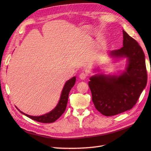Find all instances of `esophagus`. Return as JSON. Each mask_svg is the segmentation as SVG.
<instances>
[{"instance_id":"1","label":"esophagus","mask_w":151,"mask_h":151,"mask_svg":"<svg viewBox=\"0 0 151 151\" xmlns=\"http://www.w3.org/2000/svg\"><path fill=\"white\" fill-rule=\"evenodd\" d=\"M86 77H87V73H84V72L80 73V75H79V78H80V79H81V80H85Z\"/></svg>"}]
</instances>
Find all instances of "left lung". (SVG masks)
<instances>
[{"label": "left lung", "mask_w": 151, "mask_h": 151, "mask_svg": "<svg viewBox=\"0 0 151 151\" xmlns=\"http://www.w3.org/2000/svg\"><path fill=\"white\" fill-rule=\"evenodd\" d=\"M114 59L127 58L124 71L119 75L96 74L89 86L95 107L103 115L114 116L132 109L147 84L145 55L138 42L123 30V47L111 51Z\"/></svg>", "instance_id": "left-lung-1"}]
</instances>
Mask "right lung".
<instances>
[{
	"mask_svg": "<svg viewBox=\"0 0 151 151\" xmlns=\"http://www.w3.org/2000/svg\"><path fill=\"white\" fill-rule=\"evenodd\" d=\"M76 82V77L73 76L70 80H68L63 86L62 93L60 95V100L58 102L57 106H55L50 112L47 113L45 114L39 116H30L22 112L21 111L17 109L19 111L20 113L27 117L32 119V120L35 121L42 122V123H51L54 122L59 119L61 115L64 113L67 107V101L68 99V95L70 90L73 88Z\"/></svg>",
	"mask_w": 151,
	"mask_h": 151,
	"instance_id": "obj_1",
	"label": "right lung"
}]
</instances>
